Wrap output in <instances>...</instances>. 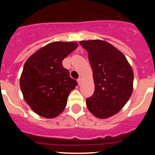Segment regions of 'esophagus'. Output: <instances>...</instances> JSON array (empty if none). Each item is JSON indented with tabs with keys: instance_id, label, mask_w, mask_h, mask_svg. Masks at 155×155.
<instances>
[{
	"instance_id": "esophagus-1",
	"label": "esophagus",
	"mask_w": 155,
	"mask_h": 155,
	"mask_svg": "<svg viewBox=\"0 0 155 155\" xmlns=\"http://www.w3.org/2000/svg\"><path fill=\"white\" fill-rule=\"evenodd\" d=\"M82 77H79V79H77V82L79 83V85H80L81 83H82Z\"/></svg>"
}]
</instances>
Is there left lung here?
Wrapping results in <instances>:
<instances>
[{"label": "left lung", "instance_id": "left-lung-1", "mask_svg": "<svg viewBox=\"0 0 155 155\" xmlns=\"http://www.w3.org/2000/svg\"><path fill=\"white\" fill-rule=\"evenodd\" d=\"M88 52L94 92L86 100L91 113L101 119L118 113L132 94L134 72L124 54L107 41L79 42Z\"/></svg>", "mask_w": 155, "mask_h": 155}]
</instances>
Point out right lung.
I'll return each instance as SVG.
<instances>
[{"label":"right lung","instance_id":"add662e5","mask_svg":"<svg viewBox=\"0 0 155 155\" xmlns=\"http://www.w3.org/2000/svg\"><path fill=\"white\" fill-rule=\"evenodd\" d=\"M76 42H52L25 63L20 87L28 105L37 115L53 118L63 112L70 91L77 85L62 61L78 47Z\"/></svg>","mask_w":155,"mask_h":155}]
</instances>
